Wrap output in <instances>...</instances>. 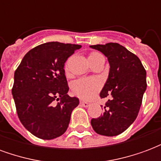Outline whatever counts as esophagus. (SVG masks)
Instances as JSON below:
<instances>
[{"label":"esophagus","instance_id":"esophagus-1","mask_svg":"<svg viewBox=\"0 0 161 161\" xmlns=\"http://www.w3.org/2000/svg\"><path fill=\"white\" fill-rule=\"evenodd\" d=\"M80 104L83 106V107H84V108H87V107H89L90 106V103H88V102H85V101H80Z\"/></svg>","mask_w":161,"mask_h":161}]
</instances>
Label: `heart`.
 I'll use <instances>...</instances> for the list:
<instances>
[{
    "mask_svg": "<svg viewBox=\"0 0 161 161\" xmlns=\"http://www.w3.org/2000/svg\"><path fill=\"white\" fill-rule=\"evenodd\" d=\"M99 53H92L89 57L96 56ZM101 80L95 77H84L77 80L72 85V91L83 100H91L101 90Z\"/></svg>",
    "mask_w": 161,
    "mask_h": 161,
    "instance_id": "b5f03b06",
    "label": "heart"
}]
</instances>
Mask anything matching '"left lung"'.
I'll list each match as a JSON object with an SVG mask.
<instances>
[{
	"instance_id": "8db88e82",
	"label": "left lung",
	"mask_w": 161,
	"mask_h": 161,
	"mask_svg": "<svg viewBox=\"0 0 161 161\" xmlns=\"http://www.w3.org/2000/svg\"><path fill=\"white\" fill-rule=\"evenodd\" d=\"M90 47L108 58L109 72L100 97H110L103 107V114L92 119L91 126L98 135L115 136L124 132L138 115L147 89V73L138 57L120 44Z\"/></svg>"
}]
</instances>
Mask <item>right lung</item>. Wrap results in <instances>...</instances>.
Returning <instances> with one entry per match:
<instances>
[{"instance_id": "add662e5", "label": "right lung", "mask_w": 161, "mask_h": 161, "mask_svg": "<svg viewBox=\"0 0 161 161\" xmlns=\"http://www.w3.org/2000/svg\"><path fill=\"white\" fill-rule=\"evenodd\" d=\"M82 46L47 42L30 50L14 72L12 95L20 122L43 140H52L66 131L77 97L67 92L64 63ZM56 100L58 103L55 104Z\"/></svg>"}]
</instances>
